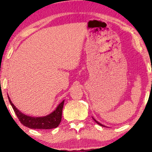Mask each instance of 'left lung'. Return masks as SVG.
I'll list each match as a JSON object with an SVG mask.
<instances>
[{
  "label": "left lung",
  "instance_id": "8db88e82",
  "mask_svg": "<svg viewBox=\"0 0 152 152\" xmlns=\"http://www.w3.org/2000/svg\"><path fill=\"white\" fill-rule=\"evenodd\" d=\"M92 118H93V117H92ZM93 120H94V121H95V122H96V123H97V124H99V125H100V126H104V127H105V126H106L105 125H104V124H101V123H100V122H99L98 121H97V120H95V119H94V118H93Z\"/></svg>",
  "mask_w": 152,
  "mask_h": 152
}]
</instances>
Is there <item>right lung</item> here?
Returning <instances> with one entry per match:
<instances>
[{
    "mask_svg": "<svg viewBox=\"0 0 152 152\" xmlns=\"http://www.w3.org/2000/svg\"><path fill=\"white\" fill-rule=\"evenodd\" d=\"M7 96L10 103L11 104L16 116L19 119L20 123L23 124L24 126L30 129H51L57 127L59 125L61 121L62 110H63L64 100L62 101L57 108L48 115L41 116V117H34V116H30L23 113L12 102L8 94Z\"/></svg>",
    "mask_w": 152,
    "mask_h": 152,
    "instance_id": "add662e5",
    "label": "right lung"
}]
</instances>
